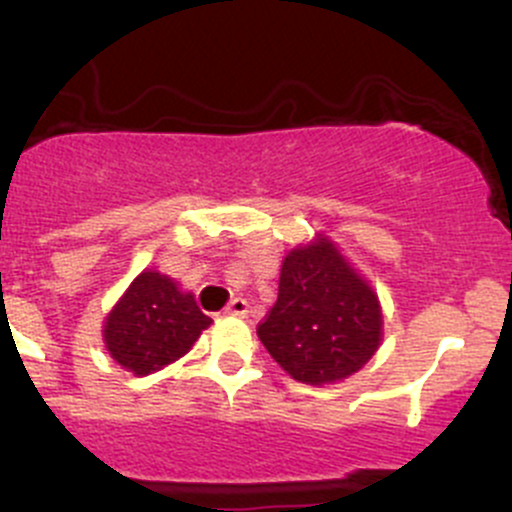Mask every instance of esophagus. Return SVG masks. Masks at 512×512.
I'll return each mask as SVG.
<instances>
[{"label":"esophagus","mask_w":512,"mask_h":512,"mask_svg":"<svg viewBox=\"0 0 512 512\" xmlns=\"http://www.w3.org/2000/svg\"><path fill=\"white\" fill-rule=\"evenodd\" d=\"M247 312H250V304H247L242 297L230 299V304L225 307V314H232V317H245Z\"/></svg>","instance_id":"1"}]
</instances>
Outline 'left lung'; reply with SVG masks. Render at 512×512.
Wrapping results in <instances>:
<instances>
[{
    "label": "left lung",
    "instance_id": "left-lung-1",
    "mask_svg": "<svg viewBox=\"0 0 512 512\" xmlns=\"http://www.w3.org/2000/svg\"><path fill=\"white\" fill-rule=\"evenodd\" d=\"M257 337L292 379L337 384L376 354L384 314L369 280L317 235L282 260L277 302L257 324Z\"/></svg>",
    "mask_w": 512,
    "mask_h": 512
}]
</instances>
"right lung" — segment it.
<instances>
[{"instance_id":"add662e5","label":"right lung","mask_w":512,"mask_h":512,"mask_svg":"<svg viewBox=\"0 0 512 512\" xmlns=\"http://www.w3.org/2000/svg\"><path fill=\"white\" fill-rule=\"evenodd\" d=\"M210 324L193 292L158 270H143L106 314L103 344L121 369L148 376L188 354Z\"/></svg>"}]
</instances>
